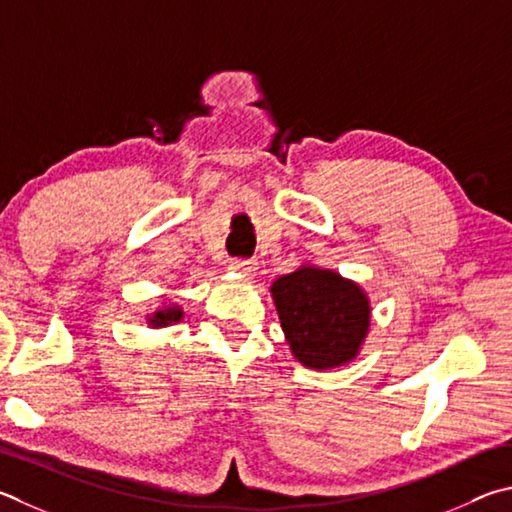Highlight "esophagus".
I'll list each match as a JSON object with an SVG mask.
<instances>
[{"label": "esophagus", "instance_id": "1", "mask_svg": "<svg viewBox=\"0 0 512 512\" xmlns=\"http://www.w3.org/2000/svg\"><path fill=\"white\" fill-rule=\"evenodd\" d=\"M230 271L232 273H239V275H253L255 273V268H257V264L253 262V259H232L230 262Z\"/></svg>", "mask_w": 512, "mask_h": 512}]
</instances>
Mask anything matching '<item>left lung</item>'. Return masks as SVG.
<instances>
[{
    "label": "left lung",
    "mask_w": 512,
    "mask_h": 512,
    "mask_svg": "<svg viewBox=\"0 0 512 512\" xmlns=\"http://www.w3.org/2000/svg\"><path fill=\"white\" fill-rule=\"evenodd\" d=\"M293 356L309 369L347 365L367 338L371 306L362 288L318 266H300L271 286Z\"/></svg>",
    "instance_id": "8db88e82"
}]
</instances>
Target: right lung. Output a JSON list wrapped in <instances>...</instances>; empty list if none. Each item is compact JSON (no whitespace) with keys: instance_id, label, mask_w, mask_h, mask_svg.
<instances>
[{"instance_id":"right-lung-1","label":"right lung","mask_w":512,"mask_h":512,"mask_svg":"<svg viewBox=\"0 0 512 512\" xmlns=\"http://www.w3.org/2000/svg\"><path fill=\"white\" fill-rule=\"evenodd\" d=\"M179 320H183V311L179 309V306H165V309H159L152 315H147V324L154 329L170 327L172 322H179Z\"/></svg>"}]
</instances>
